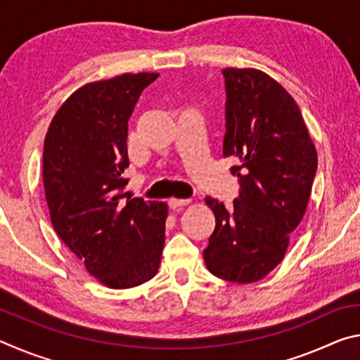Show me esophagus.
I'll return each mask as SVG.
<instances>
[{
    "label": "esophagus",
    "mask_w": 360,
    "mask_h": 360,
    "mask_svg": "<svg viewBox=\"0 0 360 360\" xmlns=\"http://www.w3.org/2000/svg\"><path fill=\"white\" fill-rule=\"evenodd\" d=\"M191 202H192L191 198H172L169 200V206H172L173 210H178V208H182V206H187Z\"/></svg>",
    "instance_id": "34e87169"
}]
</instances>
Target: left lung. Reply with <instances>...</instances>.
Instances as JSON below:
<instances>
[{"instance_id":"8db88e82","label":"left lung","mask_w":360,"mask_h":360,"mask_svg":"<svg viewBox=\"0 0 360 360\" xmlns=\"http://www.w3.org/2000/svg\"><path fill=\"white\" fill-rule=\"evenodd\" d=\"M224 157L240 182L231 208L206 197L216 227L203 251L212 275L255 283L284 259L289 236L307 211L318 152L295 100L254 68H225Z\"/></svg>"}]
</instances>
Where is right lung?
Masks as SVG:
<instances>
[{"label":"right lung","mask_w":360,"mask_h":360,"mask_svg":"<svg viewBox=\"0 0 360 360\" xmlns=\"http://www.w3.org/2000/svg\"><path fill=\"white\" fill-rule=\"evenodd\" d=\"M157 77L125 72L82 85L60 106L44 139L42 181L53 229L111 289L154 278L165 245L167 203L122 200L129 119Z\"/></svg>","instance_id":"right-lung-1"}]
</instances>
